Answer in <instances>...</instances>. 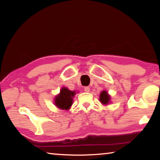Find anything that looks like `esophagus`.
<instances>
[{
	"label": "esophagus",
	"mask_w": 160,
	"mask_h": 160,
	"mask_svg": "<svg viewBox=\"0 0 160 160\" xmlns=\"http://www.w3.org/2000/svg\"><path fill=\"white\" fill-rule=\"evenodd\" d=\"M90 90V88H89V87H85V88H84V91L86 92H89Z\"/></svg>",
	"instance_id": "obj_1"
}]
</instances>
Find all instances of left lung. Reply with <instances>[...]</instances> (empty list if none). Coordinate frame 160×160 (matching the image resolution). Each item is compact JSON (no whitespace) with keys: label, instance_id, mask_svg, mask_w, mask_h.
Returning a JSON list of instances; mask_svg holds the SVG:
<instances>
[{"label":"left lung","instance_id":"1","mask_svg":"<svg viewBox=\"0 0 160 160\" xmlns=\"http://www.w3.org/2000/svg\"><path fill=\"white\" fill-rule=\"evenodd\" d=\"M99 100L103 104H107L109 102L110 97L106 91H102L101 94H100Z\"/></svg>","mask_w":160,"mask_h":160}]
</instances>
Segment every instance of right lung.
Segmentation results:
<instances>
[{"label": "right lung", "instance_id": "obj_1", "mask_svg": "<svg viewBox=\"0 0 160 160\" xmlns=\"http://www.w3.org/2000/svg\"><path fill=\"white\" fill-rule=\"evenodd\" d=\"M75 94V91H70L68 88H63L55 98L56 105L60 109H68L72 104V97Z\"/></svg>", "mask_w": 160, "mask_h": 160}]
</instances>
